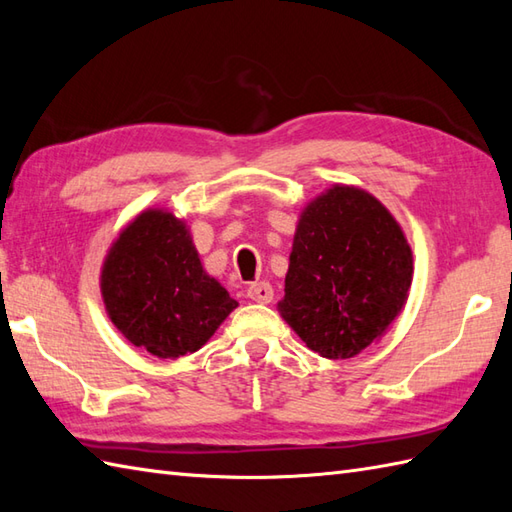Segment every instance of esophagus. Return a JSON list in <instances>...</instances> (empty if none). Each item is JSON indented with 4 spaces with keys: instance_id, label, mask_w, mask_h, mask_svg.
I'll list each match as a JSON object with an SVG mask.
<instances>
[{
    "instance_id": "1",
    "label": "esophagus",
    "mask_w": 512,
    "mask_h": 512,
    "mask_svg": "<svg viewBox=\"0 0 512 512\" xmlns=\"http://www.w3.org/2000/svg\"><path fill=\"white\" fill-rule=\"evenodd\" d=\"M246 295H248L250 301H255V303H270L275 297V292H273V286H270L268 281H257V284L248 286Z\"/></svg>"
}]
</instances>
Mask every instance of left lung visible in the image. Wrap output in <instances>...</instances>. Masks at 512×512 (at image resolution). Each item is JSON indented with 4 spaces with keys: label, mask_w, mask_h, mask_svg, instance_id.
Listing matches in <instances>:
<instances>
[{
    "label": "left lung",
    "mask_w": 512,
    "mask_h": 512,
    "mask_svg": "<svg viewBox=\"0 0 512 512\" xmlns=\"http://www.w3.org/2000/svg\"><path fill=\"white\" fill-rule=\"evenodd\" d=\"M411 279V246L387 206L332 184L299 215L277 310L312 352L343 361L383 339Z\"/></svg>",
    "instance_id": "left-lung-1"
}]
</instances>
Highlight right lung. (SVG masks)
<instances>
[{
  "label": "right lung",
  "mask_w": 512,
  "mask_h": 512,
  "mask_svg": "<svg viewBox=\"0 0 512 512\" xmlns=\"http://www.w3.org/2000/svg\"><path fill=\"white\" fill-rule=\"evenodd\" d=\"M105 312L134 347L158 358L198 352L237 308L206 273L189 226L167 209H145L107 248Z\"/></svg>",
  "instance_id": "obj_1"
}]
</instances>
